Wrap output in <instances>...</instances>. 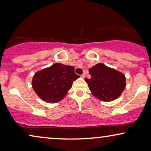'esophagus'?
<instances>
[{
	"label": "esophagus",
	"instance_id": "1",
	"mask_svg": "<svg viewBox=\"0 0 151 151\" xmlns=\"http://www.w3.org/2000/svg\"><path fill=\"white\" fill-rule=\"evenodd\" d=\"M81 76H82V78H84V77H85V76H86V73H85V72L82 73V75H81Z\"/></svg>",
	"mask_w": 151,
	"mask_h": 151
}]
</instances>
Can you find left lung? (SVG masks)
<instances>
[{
  "label": "left lung",
  "mask_w": 151,
  "mask_h": 151,
  "mask_svg": "<svg viewBox=\"0 0 151 151\" xmlns=\"http://www.w3.org/2000/svg\"><path fill=\"white\" fill-rule=\"evenodd\" d=\"M90 79L85 78L94 96L104 102H110L120 96L126 86L125 76L102 63L90 68Z\"/></svg>",
  "instance_id": "left-lung-1"
}]
</instances>
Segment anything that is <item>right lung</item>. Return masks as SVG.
<instances>
[{"label":"right lung","instance_id":"1","mask_svg":"<svg viewBox=\"0 0 151 151\" xmlns=\"http://www.w3.org/2000/svg\"><path fill=\"white\" fill-rule=\"evenodd\" d=\"M79 77L73 67L57 63L36 73L32 86L42 100L55 103L66 96L73 82Z\"/></svg>","mask_w":151,"mask_h":151}]
</instances>
